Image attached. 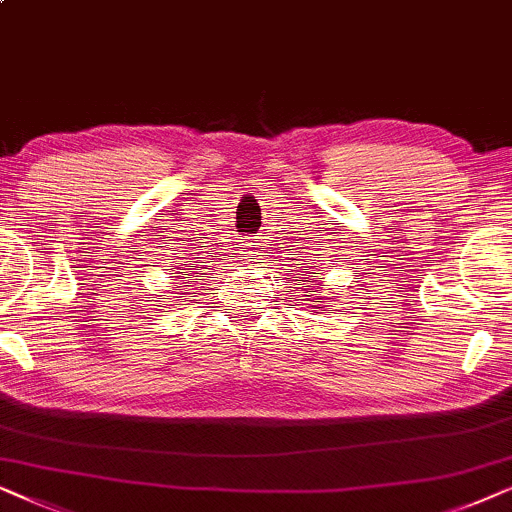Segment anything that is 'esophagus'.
<instances>
[{"label": "esophagus", "mask_w": 512, "mask_h": 512, "mask_svg": "<svg viewBox=\"0 0 512 512\" xmlns=\"http://www.w3.org/2000/svg\"><path fill=\"white\" fill-rule=\"evenodd\" d=\"M260 248H257V243H250L248 248H245V260H250V262H257L260 260Z\"/></svg>", "instance_id": "esophagus-1"}]
</instances>
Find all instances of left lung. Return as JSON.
<instances>
[{"instance_id":"obj_1","label":"left lung","mask_w":512,"mask_h":512,"mask_svg":"<svg viewBox=\"0 0 512 512\" xmlns=\"http://www.w3.org/2000/svg\"><path fill=\"white\" fill-rule=\"evenodd\" d=\"M311 274H313V271H311ZM302 276H304V274H302ZM302 285L306 288V292H316V288H318V276H309V281H304ZM306 297H311V295H306ZM318 309H320V306H318Z\"/></svg>"}]
</instances>
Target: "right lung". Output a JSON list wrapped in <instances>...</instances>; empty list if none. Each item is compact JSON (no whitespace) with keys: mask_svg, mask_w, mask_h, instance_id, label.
<instances>
[{"mask_svg":"<svg viewBox=\"0 0 512 512\" xmlns=\"http://www.w3.org/2000/svg\"><path fill=\"white\" fill-rule=\"evenodd\" d=\"M203 267V264H192V262H187V264H180V271H177V276L175 278H180V288L185 283H192V285H196L201 281V276H199V269ZM206 269V267H203Z\"/></svg>","mask_w":512,"mask_h":512,"instance_id":"1","label":"right lung"}]
</instances>
